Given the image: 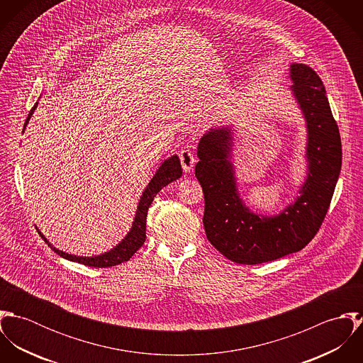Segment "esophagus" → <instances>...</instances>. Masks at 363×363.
Instances as JSON below:
<instances>
[{
  "mask_svg": "<svg viewBox=\"0 0 363 363\" xmlns=\"http://www.w3.org/2000/svg\"><path fill=\"white\" fill-rule=\"evenodd\" d=\"M180 162H182V166H183L184 172H190L193 169L194 163H196V157L190 150H183L180 152Z\"/></svg>",
  "mask_w": 363,
  "mask_h": 363,
  "instance_id": "obj_1",
  "label": "esophagus"
}]
</instances>
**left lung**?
Returning <instances> with one entry per match:
<instances>
[{
	"label": "left lung",
	"instance_id": "8db88e82",
	"mask_svg": "<svg viewBox=\"0 0 363 363\" xmlns=\"http://www.w3.org/2000/svg\"><path fill=\"white\" fill-rule=\"evenodd\" d=\"M291 91L308 128V177L294 204L278 215L242 201L230 162L232 130L211 128L200 140L196 177L204 191V228L211 245L238 264H261L302 250L318 232L341 172V137L324 85L306 64H291Z\"/></svg>",
	"mask_w": 363,
	"mask_h": 363
}]
</instances>
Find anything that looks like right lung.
Here are the masks:
<instances>
[{
    "mask_svg": "<svg viewBox=\"0 0 363 363\" xmlns=\"http://www.w3.org/2000/svg\"><path fill=\"white\" fill-rule=\"evenodd\" d=\"M36 102L35 106L32 107V110L28 114V118L25 121L23 130L26 128L35 108L38 107ZM182 164H180V159L179 156L173 155L167 159H164V162L159 166V169L156 170L154 177L151 179V182L148 183L147 189L144 190L141 200L138 203V208L135 211V218L133 222V226L130 229V232L127 233V236L111 250H108L107 253L101 255V256H94V257H79V256H74V255H68L64 253L55 247H52L49 243V240L43 236V233L39 230L40 236L45 239V242L50 246V249L54 250V253H57L58 256H61L62 259H69V261H77L81 262L84 265H89V267H96V268H106V267H113L117 264H121L124 261H128L131 259L137 250L144 245L145 238H147V213H148V208L152 204L156 194L169 183L177 180L182 177Z\"/></svg>",
    "mask_w": 363,
    "mask_h": 363,
    "instance_id": "add662e5",
    "label": "right lung"
}]
</instances>
